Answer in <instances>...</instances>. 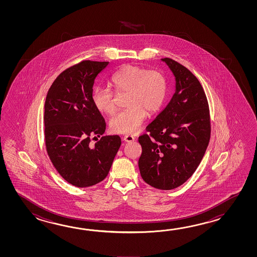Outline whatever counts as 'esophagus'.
Instances as JSON below:
<instances>
[{"mask_svg":"<svg viewBox=\"0 0 257 257\" xmlns=\"http://www.w3.org/2000/svg\"><path fill=\"white\" fill-rule=\"evenodd\" d=\"M134 140H135V138L133 136H131V135H125V136L123 137V141H124V142H134Z\"/></svg>","mask_w":257,"mask_h":257,"instance_id":"34e87169","label":"esophagus"}]
</instances>
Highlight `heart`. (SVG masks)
<instances>
[{"label":"heart","mask_w":257,"mask_h":257,"mask_svg":"<svg viewBox=\"0 0 257 257\" xmlns=\"http://www.w3.org/2000/svg\"><path fill=\"white\" fill-rule=\"evenodd\" d=\"M110 83L115 92L128 93L126 101L128 108L118 112L109 120L110 130L118 134H134L145 120L147 112L153 114L163 106L167 94L164 74L139 66L122 67L111 77ZM92 101L103 114L111 115L115 111V95L108 88H94Z\"/></svg>","instance_id":"obj_1"}]
</instances>
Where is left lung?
Masks as SVG:
<instances>
[{"label": "left lung", "instance_id": "8db88e82", "mask_svg": "<svg viewBox=\"0 0 257 257\" xmlns=\"http://www.w3.org/2000/svg\"><path fill=\"white\" fill-rule=\"evenodd\" d=\"M175 79L168 104L139 138L142 153L139 168L148 185L171 190L191 177L210 139L208 100L197 77L175 60L161 59Z\"/></svg>", "mask_w": 257, "mask_h": 257}]
</instances>
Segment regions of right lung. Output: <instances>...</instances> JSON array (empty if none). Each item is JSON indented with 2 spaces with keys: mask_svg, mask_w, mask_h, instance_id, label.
Returning <instances> with one entry per match:
<instances>
[{
  "mask_svg": "<svg viewBox=\"0 0 257 257\" xmlns=\"http://www.w3.org/2000/svg\"><path fill=\"white\" fill-rule=\"evenodd\" d=\"M109 62L83 60L56 78L45 102V140L51 163L68 183L87 187L104 180L121 145L120 137L91 138L105 131L104 117L94 107V80Z\"/></svg>",
  "mask_w": 257,
  "mask_h": 257,
  "instance_id": "right-lung-1",
  "label": "right lung"
}]
</instances>
